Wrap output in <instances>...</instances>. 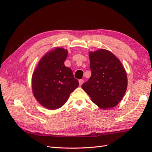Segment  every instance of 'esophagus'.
Segmentation results:
<instances>
[{"label":"esophagus","mask_w":152,"mask_h":152,"mask_svg":"<svg viewBox=\"0 0 152 152\" xmlns=\"http://www.w3.org/2000/svg\"><path fill=\"white\" fill-rule=\"evenodd\" d=\"M79 84H80V86H82V84H83V83H84V80H82V79H80V80H79Z\"/></svg>","instance_id":"esophagus-1"}]
</instances>
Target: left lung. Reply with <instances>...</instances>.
Listing matches in <instances>:
<instances>
[{
	"label": "left lung",
	"instance_id": "obj_1",
	"mask_svg": "<svg viewBox=\"0 0 152 152\" xmlns=\"http://www.w3.org/2000/svg\"><path fill=\"white\" fill-rule=\"evenodd\" d=\"M91 76L82 87L100 108H112L123 98L127 77L122 63L108 50L89 52Z\"/></svg>",
	"mask_w": 152,
	"mask_h": 152
}]
</instances>
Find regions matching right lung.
Returning <instances> with one entry per match:
<instances>
[{"instance_id": "1", "label": "right lung", "mask_w": 152, "mask_h": 152, "mask_svg": "<svg viewBox=\"0 0 152 152\" xmlns=\"http://www.w3.org/2000/svg\"><path fill=\"white\" fill-rule=\"evenodd\" d=\"M67 56V49L56 48L40 59L33 72L32 92L37 101L47 109L63 107L79 86L72 70L64 65Z\"/></svg>"}]
</instances>
